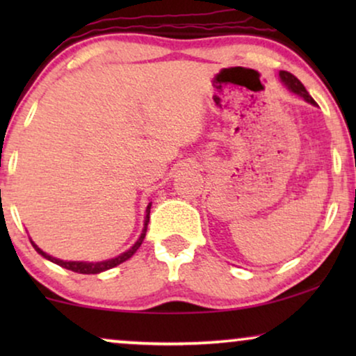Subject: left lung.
I'll return each instance as SVG.
<instances>
[{
  "mask_svg": "<svg viewBox=\"0 0 356 356\" xmlns=\"http://www.w3.org/2000/svg\"><path fill=\"white\" fill-rule=\"evenodd\" d=\"M280 74V79H282V82H284V84L289 87V89L293 92V94H296V95H300V97H303V99L308 102V104H311V105H316V102H314V99L313 97H311L309 94H308V90L305 89V86L301 84V82L296 79V77L291 74V72H289V71H280L279 72Z\"/></svg>",
  "mask_w": 356,
  "mask_h": 356,
  "instance_id": "8db88e82",
  "label": "left lung"
}]
</instances>
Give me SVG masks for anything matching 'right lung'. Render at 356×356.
Segmentation results:
<instances>
[{
  "instance_id": "add662e5",
  "label": "right lung",
  "mask_w": 356,
  "mask_h": 356,
  "mask_svg": "<svg viewBox=\"0 0 356 356\" xmlns=\"http://www.w3.org/2000/svg\"><path fill=\"white\" fill-rule=\"evenodd\" d=\"M150 206H152V202H149V206H147V211H145L144 228H143V233H140L139 240L136 241L134 245L131 246L128 251L123 252V254H120V256L113 257V259H108V261H100V262L61 261V259H56V257H53V256H50V254H47V252H43V251L40 250V248H38V246L35 245V243H33L32 240H31V243H32V246L35 248V251L38 252V254H42L43 257H45V259L51 261V262H55V264H58V266L65 267V269H67V270L77 272V274H100V272H104V270H108V269H111V267H116V266H118V264H121V262L128 261L129 257L133 256L134 252L139 250V246L143 245V241H144V238H145V232H147V223H149V216H150Z\"/></svg>"
}]
</instances>
